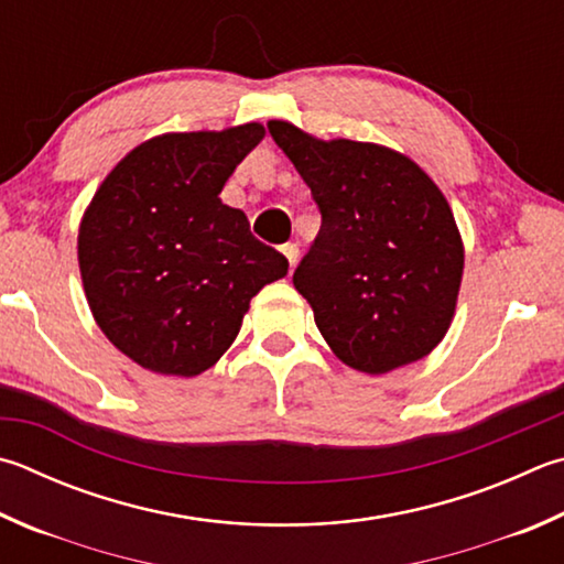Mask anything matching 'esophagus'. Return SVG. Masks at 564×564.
<instances>
[{"mask_svg": "<svg viewBox=\"0 0 564 564\" xmlns=\"http://www.w3.org/2000/svg\"><path fill=\"white\" fill-rule=\"evenodd\" d=\"M281 251H283L285 259H289V265H291V271H293L295 263H299V247H295V243H283Z\"/></svg>", "mask_w": 564, "mask_h": 564, "instance_id": "obj_1", "label": "esophagus"}]
</instances>
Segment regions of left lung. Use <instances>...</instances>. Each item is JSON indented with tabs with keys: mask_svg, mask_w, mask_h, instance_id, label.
<instances>
[{
	"mask_svg": "<svg viewBox=\"0 0 564 564\" xmlns=\"http://www.w3.org/2000/svg\"><path fill=\"white\" fill-rule=\"evenodd\" d=\"M269 132L321 209V231L293 273L337 360L384 375L422 360L452 327L464 241L434 180L402 152L321 140L289 120Z\"/></svg>",
	"mask_w": 564,
	"mask_h": 564,
	"instance_id": "1",
	"label": "left lung"
}]
</instances>
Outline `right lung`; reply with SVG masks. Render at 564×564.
<instances>
[{"mask_svg":"<svg viewBox=\"0 0 564 564\" xmlns=\"http://www.w3.org/2000/svg\"><path fill=\"white\" fill-rule=\"evenodd\" d=\"M261 122L165 132L100 182L78 227L88 308L108 340L150 372L197 377L229 350L249 303L289 273L219 199L263 140Z\"/></svg>","mask_w":564,"mask_h":564,"instance_id":"add662e5","label":"right lung"}]
</instances>
